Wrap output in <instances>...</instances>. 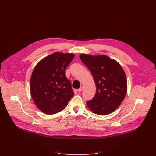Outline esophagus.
I'll use <instances>...</instances> for the list:
<instances>
[{
  "label": "esophagus",
  "instance_id": "esophagus-1",
  "mask_svg": "<svg viewBox=\"0 0 156 156\" xmlns=\"http://www.w3.org/2000/svg\"><path fill=\"white\" fill-rule=\"evenodd\" d=\"M83 90V86H82L79 89H78L77 90H78V92H81Z\"/></svg>",
  "mask_w": 156,
  "mask_h": 156
}]
</instances>
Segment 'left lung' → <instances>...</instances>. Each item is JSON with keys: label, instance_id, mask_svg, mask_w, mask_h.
I'll use <instances>...</instances> for the list:
<instances>
[{"label": "left lung", "instance_id": "8db88e82", "mask_svg": "<svg viewBox=\"0 0 156 156\" xmlns=\"http://www.w3.org/2000/svg\"><path fill=\"white\" fill-rule=\"evenodd\" d=\"M80 59L92 73L96 86L94 98L87 102L94 113L106 115L122 103L127 91V78L120 64L106 55L81 54Z\"/></svg>", "mask_w": 156, "mask_h": 156}]
</instances>
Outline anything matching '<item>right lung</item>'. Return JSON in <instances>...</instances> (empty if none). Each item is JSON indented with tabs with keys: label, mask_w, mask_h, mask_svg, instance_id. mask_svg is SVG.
Returning a JSON list of instances; mask_svg holds the SVG:
<instances>
[{
	"label": "right lung",
	"mask_w": 156,
	"mask_h": 156,
	"mask_svg": "<svg viewBox=\"0 0 156 156\" xmlns=\"http://www.w3.org/2000/svg\"><path fill=\"white\" fill-rule=\"evenodd\" d=\"M74 57L73 53L55 52L41 59L34 69L31 97L37 107L45 114L62 111L74 94L65 74Z\"/></svg>",
	"instance_id": "obj_1"
}]
</instances>
